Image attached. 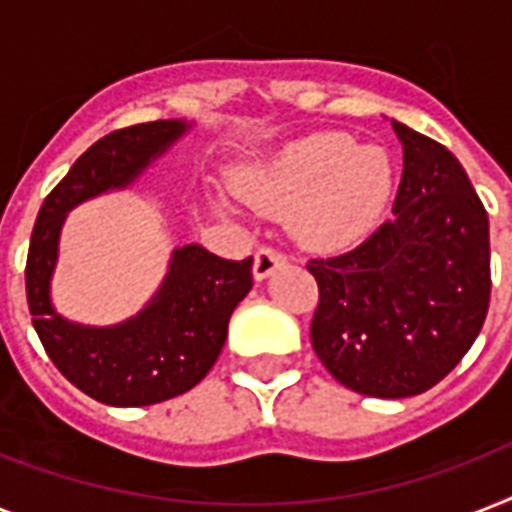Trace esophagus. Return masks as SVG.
<instances>
[{"label":"esophagus","instance_id":"1","mask_svg":"<svg viewBox=\"0 0 512 512\" xmlns=\"http://www.w3.org/2000/svg\"><path fill=\"white\" fill-rule=\"evenodd\" d=\"M284 263H287V257L281 255V252H276V249H271V247L257 249L255 265H252V276H255L257 281L268 279V276H271L276 268H281Z\"/></svg>","mask_w":512,"mask_h":512}]
</instances>
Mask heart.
<instances>
[{"label": "heart", "mask_w": 512, "mask_h": 512, "mask_svg": "<svg viewBox=\"0 0 512 512\" xmlns=\"http://www.w3.org/2000/svg\"><path fill=\"white\" fill-rule=\"evenodd\" d=\"M396 167L382 146H358L342 132L292 140L239 180L241 199L265 215H289L295 239L316 252H340L382 223Z\"/></svg>", "instance_id": "1"}]
</instances>
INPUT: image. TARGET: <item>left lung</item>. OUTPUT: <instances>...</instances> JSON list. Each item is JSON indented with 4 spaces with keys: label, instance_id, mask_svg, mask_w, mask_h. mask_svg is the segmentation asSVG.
Segmentation results:
<instances>
[{
    "label": "left lung",
    "instance_id": "obj_1",
    "mask_svg": "<svg viewBox=\"0 0 512 512\" xmlns=\"http://www.w3.org/2000/svg\"><path fill=\"white\" fill-rule=\"evenodd\" d=\"M404 146L393 217L361 247L311 260V342L361 396L409 398L441 382L489 311V217L457 156L390 119Z\"/></svg>",
    "mask_w": 512,
    "mask_h": 512
}]
</instances>
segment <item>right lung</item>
<instances>
[{
    "label": "right lung",
    "mask_w": 512,
    "mask_h": 512,
    "mask_svg": "<svg viewBox=\"0 0 512 512\" xmlns=\"http://www.w3.org/2000/svg\"><path fill=\"white\" fill-rule=\"evenodd\" d=\"M159 119L116 130L92 143L44 199L26 260L28 311L60 374L108 406H151L199 385L215 366L236 305L252 289V257L223 260L201 244L175 247L162 284L135 316L90 327L52 305L60 231L84 201L124 191L191 130Z\"/></svg>",
    "instance_id": "obj_1"
}]
</instances>
